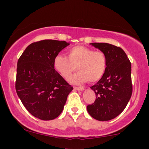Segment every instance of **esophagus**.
Instances as JSON below:
<instances>
[{
    "label": "esophagus",
    "mask_w": 149,
    "mask_h": 149,
    "mask_svg": "<svg viewBox=\"0 0 149 149\" xmlns=\"http://www.w3.org/2000/svg\"><path fill=\"white\" fill-rule=\"evenodd\" d=\"M74 89L77 90H80V91H83L85 90V88H83V87H74Z\"/></svg>",
    "instance_id": "1"
}]
</instances>
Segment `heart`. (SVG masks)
Wrapping results in <instances>:
<instances>
[{"label":"heart","mask_w":149,"mask_h":149,"mask_svg":"<svg viewBox=\"0 0 149 149\" xmlns=\"http://www.w3.org/2000/svg\"><path fill=\"white\" fill-rule=\"evenodd\" d=\"M67 57L58 54L53 59L54 70L67 80L76 70L78 72L70 78L73 84H81L88 81L96 83L102 79L107 68V57L104 52L77 45L66 52Z\"/></svg>","instance_id":"obj_1"}]
</instances>
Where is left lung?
<instances>
[{"label": "left lung", "instance_id": "8db88e82", "mask_svg": "<svg viewBox=\"0 0 149 149\" xmlns=\"http://www.w3.org/2000/svg\"><path fill=\"white\" fill-rule=\"evenodd\" d=\"M91 45L105 53L107 68L103 78L90 87L96 94V100L87 109L95 119L110 120L123 111L132 96L131 62L120 47L106 42Z\"/></svg>", "mask_w": 149, "mask_h": 149}]
</instances>
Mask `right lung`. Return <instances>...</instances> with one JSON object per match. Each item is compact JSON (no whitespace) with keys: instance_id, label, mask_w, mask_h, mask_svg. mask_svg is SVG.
<instances>
[{"instance_id":"add662e5","label":"right lung","mask_w":149,"mask_h":149,"mask_svg":"<svg viewBox=\"0 0 149 149\" xmlns=\"http://www.w3.org/2000/svg\"><path fill=\"white\" fill-rule=\"evenodd\" d=\"M69 43L43 40L30 44L19 58L15 89L31 115L42 120L60 115L73 87L53 67L55 56Z\"/></svg>"}]
</instances>
